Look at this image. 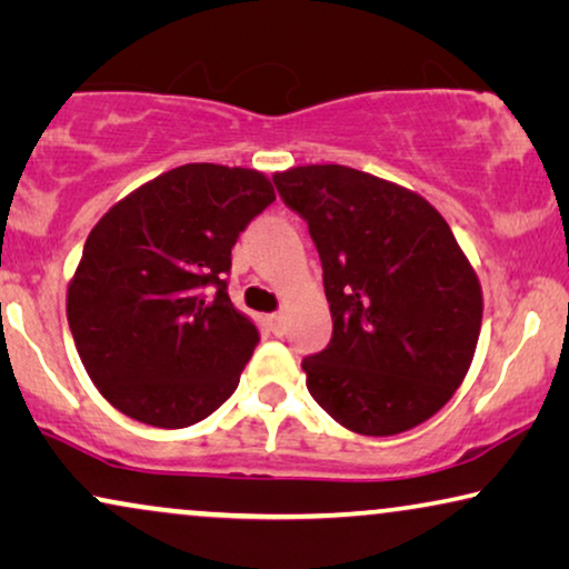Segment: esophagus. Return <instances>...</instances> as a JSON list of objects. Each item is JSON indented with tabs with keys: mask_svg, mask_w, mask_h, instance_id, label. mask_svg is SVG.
<instances>
[{
	"mask_svg": "<svg viewBox=\"0 0 569 569\" xmlns=\"http://www.w3.org/2000/svg\"><path fill=\"white\" fill-rule=\"evenodd\" d=\"M264 322H268L270 332H276V336H283V332H286V317L280 312L268 315V317H264Z\"/></svg>",
	"mask_w": 569,
	"mask_h": 569,
	"instance_id": "esophagus-1",
	"label": "esophagus"
}]
</instances>
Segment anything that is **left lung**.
Listing matches in <instances>:
<instances>
[{"label": "left lung", "mask_w": 569, "mask_h": 569, "mask_svg": "<svg viewBox=\"0 0 569 569\" xmlns=\"http://www.w3.org/2000/svg\"><path fill=\"white\" fill-rule=\"evenodd\" d=\"M322 260L332 340L301 361L340 427L392 437L456 396L471 369L483 297L448 221L419 192L338 163L272 173Z\"/></svg>", "instance_id": "left-lung-1"}]
</instances>
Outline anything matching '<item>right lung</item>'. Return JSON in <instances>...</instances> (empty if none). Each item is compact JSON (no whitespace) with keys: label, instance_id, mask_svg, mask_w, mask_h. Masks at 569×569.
Masks as SVG:
<instances>
[{"label":"right lung","instance_id":"1","mask_svg":"<svg viewBox=\"0 0 569 569\" xmlns=\"http://www.w3.org/2000/svg\"><path fill=\"white\" fill-rule=\"evenodd\" d=\"M272 200L262 171L184 163L93 226L67 286V322L117 411L184 429L231 398L260 332L231 305L223 276L239 233Z\"/></svg>","mask_w":569,"mask_h":569}]
</instances>
